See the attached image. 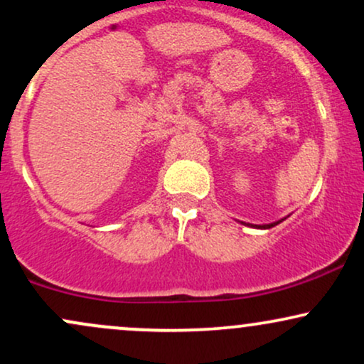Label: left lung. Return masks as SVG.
I'll return each mask as SVG.
<instances>
[{
	"instance_id": "obj_1",
	"label": "left lung",
	"mask_w": 364,
	"mask_h": 364,
	"mask_svg": "<svg viewBox=\"0 0 364 364\" xmlns=\"http://www.w3.org/2000/svg\"><path fill=\"white\" fill-rule=\"evenodd\" d=\"M279 223H274V224H265V225H257V228H263V229H269V228H274V225H277Z\"/></svg>"
}]
</instances>
